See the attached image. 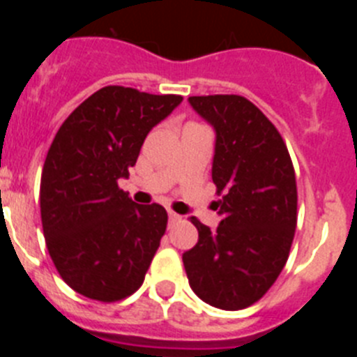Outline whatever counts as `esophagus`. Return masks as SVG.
Segmentation results:
<instances>
[{"instance_id":"1","label":"esophagus","mask_w":357,"mask_h":357,"mask_svg":"<svg viewBox=\"0 0 357 357\" xmlns=\"http://www.w3.org/2000/svg\"><path fill=\"white\" fill-rule=\"evenodd\" d=\"M168 218H169V222H176V220H181V216L176 213H173V211H168Z\"/></svg>"}]
</instances>
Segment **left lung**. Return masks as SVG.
Masks as SVG:
<instances>
[{
  "instance_id": "left-lung-1",
  "label": "left lung",
  "mask_w": 357,
  "mask_h": 357,
  "mask_svg": "<svg viewBox=\"0 0 357 357\" xmlns=\"http://www.w3.org/2000/svg\"><path fill=\"white\" fill-rule=\"evenodd\" d=\"M189 105L216 134L213 182L222 222L191 218L198 243L182 254L189 286L225 311L257 302L282 272L296 227L291 157L272 121L238 94L191 96Z\"/></svg>"
}]
</instances>
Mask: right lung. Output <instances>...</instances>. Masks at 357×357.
Returning <instances> with one entry per match:
<instances>
[{"label": "right lung", "instance_id": "obj_1", "mask_svg": "<svg viewBox=\"0 0 357 357\" xmlns=\"http://www.w3.org/2000/svg\"><path fill=\"white\" fill-rule=\"evenodd\" d=\"M181 102L107 85L73 110L50 146L40 176L44 239L66 284L87 298L116 302L143 284L168 214L132 202L118 181Z\"/></svg>", "mask_w": 357, "mask_h": 357}]
</instances>
